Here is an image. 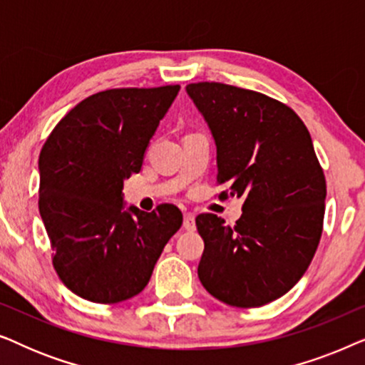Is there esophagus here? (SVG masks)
Returning <instances> with one entry per match:
<instances>
[{
	"mask_svg": "<svg viewBox=\"0 0 365 365\" xmlns=\"http://www.w3.org/2000/svg\"><path fill=\"white\" fill-rule=\"evenodd\" d=\"M182 226L187 231H192L196 227V221H194V214L192 212H184V219H182Z\"/></svg>",
	"mask_w": 365,
	"mask_h": 365,
	"instance_id": "obj_1",
	"label": "esophagus"
}]
</instances>
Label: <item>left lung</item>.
Here are the masks:
<instances>
[{
	"label": "left lung",
	"instance_id": "8db88e82",
	"mask_svg": "<svg viewBox=\"0 0 365 365\" xmlns=\"http://www.w3.org/2000/svg\"><path fill=\"white\" fill-rule=\"evenodd\" d=\"M186 91L216 141L217 197L244 199L232 227L196 217L197 276L229 306H264L296 286L322 236L327 186L311 134L287 104L252 89L201 81Z\"/></svg>",
	"mask_w": 365,
	"mask_h": 365
}]
</instances>
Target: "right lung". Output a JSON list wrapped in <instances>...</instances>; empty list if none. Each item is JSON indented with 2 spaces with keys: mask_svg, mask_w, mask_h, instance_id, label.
<instances>
[{
  "mask_svg": "<svg viewBox=\"0 0 365 365\" xmlns=\"http://www.w3.org/2000/svg\"><path fill=\"white\" fill-rule=\"evenodd\" d=\"M179 84L116 88L76 104L39 154V214L59 279L99 304L146 287L164 246L181 227L174 204L151 212L123 211V182L143 166L144 151Z\"/></svg>",
  "mask_w": 365,
  "mask_h": 365,
  "instance_id": "1",
  "label": "right lung"
}]
</instances>
